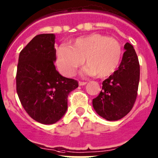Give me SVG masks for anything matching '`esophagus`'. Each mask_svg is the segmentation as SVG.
<instances>
[{
  "label": "esophagus",
  "instance_id": "obj_1",
  "mask_svg": "<svg viewBox=\"0 0 158 158\" xmlns=\"http://www.w3.org/2000/svg\"><path fill=\"white\" fill-rule=\"evenodd\" d=\"M87 84V82H82V81H80V82H79V85L80 86H82V85H85Z\"/></svg>",
  "mask_w": 158,
  "mask_h": 158
}]
</instances>
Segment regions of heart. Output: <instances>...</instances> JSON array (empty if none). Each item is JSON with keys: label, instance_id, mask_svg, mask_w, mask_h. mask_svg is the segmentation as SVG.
Returning <instances> with one entry per match:
<instances>
[{"label": "heart", "instance_id": "heart-1", "mask_svg": "<svg viewBox=\"0 0 158 158\" xmlns=\"http://www.w3.org/2000/svg\"><path fill=\"white\" fill-rule=\"evenodd\" d=\"M122 46L115 38L92 34L72 40L57 48L56 63L62 74L72 76L85 61L86 73L106 78L115 72L122 58Z\"/></svg>", "mask_w": 158, "mask_h": 158}]
</instances>
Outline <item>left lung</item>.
I'll use <instances>...</instances> for the list:
<instances>
[{"label":"left lung","mask_w":158,"mask_h":158,"mask_svg":"<svg viewBox=\"0 0 158 158\" xmlns=\"http://www.w3.org/2000/svg\"><path fill=\"white\" fill-rule=\"evenodd\" d=\"M124 48L118 69L103 81L100 94L92 101L97 113L108 121L119 120L127 115L137 97L140 75L138 57L129 43Z\"/></svg>","instance_id":"obj_1"}]
</instances>
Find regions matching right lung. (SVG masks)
Returning <instances> with one entry per match:
<instances>
[{"label": "right lung", "mask_w": 158, "mask_h": 158, "mask_svg": "<svg viewBox=\"0 0 158 158\" xmlns=\"http://www.w3.org/2000/svg\"><path fill=\"white\" fill-rule=\"evenodd\" d=\"M54 34L37 35L21 51L16 91L21 103L34 120L43 124L59 121L67 110V98L79 86L75 79L55 69Z\"/></svg>", "instance_id": "1"}]
</instances>
